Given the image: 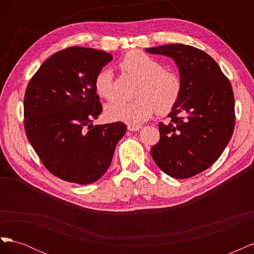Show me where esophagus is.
<instances>
[{"mask_svg":"<svg viewBox=\"0 0 254 254\" xmlns=\"http://www.w3.org/2000/svg\"><path fill=\"white\" fill-rule=\"evenodd\" d=\"M127 129L129 130V131H136V130L141 129V126L140 125H128Z\"/></svg>","mask_w":254,"mask_h":254,"instance_id":"34e87169","label":"esophagus"}]
</instances>
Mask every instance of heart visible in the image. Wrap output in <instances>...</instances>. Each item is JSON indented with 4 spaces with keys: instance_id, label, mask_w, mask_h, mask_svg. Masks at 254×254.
<instances>
[{
    "instance_id": "heart-1",
    "label": "heart",
    "mask_w": 254,
    "mask_h": 254,
    "mask_svg": "<svg viewBox=\"0 0 254 254\" xmlns=\"http://www.w3.org/2000/svg\"><path fill=\"white\" fill-rule=\"evenodd\" d=\"M121 67L127 74L140 79L134 101L117 99L107 106V117L128 124H140L152 117L170 112L178 103L182 92L181 76L171 68H164L158 59L140 51L128 53ZM96 93L111 101L115 97L113 73L109 68L99 71L94 79Z\"/></svg>"
}]
</instances>
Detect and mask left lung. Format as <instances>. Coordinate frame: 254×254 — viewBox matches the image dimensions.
<instances>
[{"instance_id": "8db88e82", "label": "left lung", "mask_w": 254, "mask_h": 254, "mask_svg": "<svg viewBox=\"0 0 254 254\" xmlns=\"http://www.w3.org/2000/svg\"><path fill=\"white\" fill-rule=\"evenodd\" d=\"M172 57L179 67L182 92L159 123L160 140L150 153L157 165L176 179L190 178L216 162L235 126L234 95L227 76L211 56L184 44L146 49Z\"/></svg>"}]
</instances>
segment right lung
Segmentation results:
<instances>
[{"mask_svg":"<svg viewBox=\"0 0 254 254\" xmlns=\"http://www.w3.org/2000/svg\"><path fill=\"white\" fill-rule=\"evenodd\" d=\"M104 51L71 47L45 60L24 95V129L42 164L61 180L89 184L107 172L126 125H91L103 107L96 74L110 63Z\"/></svg>","mask_w":254,"mask_h":254,"instance_id":"right-lung-1","label":"right lung"}]
</instances>
